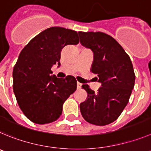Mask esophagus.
I'll return each instance as SVG.
<instances>
[{
  "label": "esophagus",
  "mask_w": 151,
  "mask_h": 151,
  "mask_svg": "<svg viewBox=\"0 0 151 151\" xmlns=\"http://www.w3.org/2000/svg\"><path fill=\"white\" fill-rule=\"evenodd\" d=\"M81 86H82V83L77 82V89H81Z\"/></svg>",
  "instance_id": "esophagus-1"
}]
</instances>
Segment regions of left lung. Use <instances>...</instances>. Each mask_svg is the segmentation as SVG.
Wrapping results in <instances>:
<instances>
[{"instance_id":"8db88e82","label":"left lung","mask_w":151,"mask_h":151,"mask_svg":"<svg viewBox=\"0 0 151 151\" xmlns=\"http://www.w3.org/2000/svg\"><path fill=\"white\" fill-rule=\"evenodd\" d=\"M78 34L81 44L94 54L91 71L101 83L97 92L86 84L82 86L88 96L80 104L81 114L91 124L105 126L115 121L128 104L135 80L132 63L110 35L100 32Z\"/></svg>"}]
</instances>
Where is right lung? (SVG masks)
Segmentation results:
<instances>
[{"label":"right lung","mask_w":151,"mask_h":151,"mask_svg":"<svg viewBox=\"0 0 151 151\" xmlns=\"http://www.w3.org/2000/svg\"><path fill=\"white\" fill-rule=\"evenodd\" d=\"M78 43L75 31L51 27L32 39L20 52L13 71V92L20 109L33 123L58 119L64 102L77 89L75 77L51 76V68L60 65L64 47Z\"/></svg>","instance_id":"1"}]
</instances>
